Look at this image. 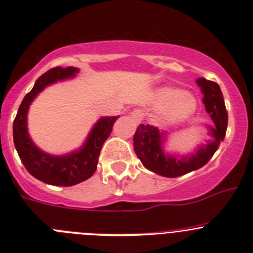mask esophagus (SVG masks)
<instances>
[{"mask_svg": "<svg viewBox=\"0 0 253 253\" xmlns=\"http://www.w3.org/2000/svg\"><path fill=\"white\" fill-rule=\"evenodd\" d=\"M130 116H131V118H134L135 121L138 122V123H140V122L143 119V112L141 110H138V108L137 110L132 111V112L130 113Z\"/></svg>", "mask_w": 253, "mask_h": 253, "instance_id": "esophagus-1", "label": "esophagus"}]
</instances>
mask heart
I'll return each instance as SVG.
<instances>
[{
	"label": "heart",
	"mask_w": 253,
	"mask_h": 253,
	"mask_svg": "<svg viewBox=\"0 0 253 253\" xmlns=\"http://www.w3.org/2000/svg\"><path fill=\"white\" fill-rule=\"evenodd\" d=\"M158 99L160 102H172L167 108L165 116L169 121H180L192 115L195 110V99L191 95H186L177 89H163L159 91Z\"/></svg>",
	"instance_id": "b5f03b06"
}]
</instances>
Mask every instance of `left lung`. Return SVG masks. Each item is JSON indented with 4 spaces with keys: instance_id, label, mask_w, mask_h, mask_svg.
<instances>
[{
    "instance_id": "obj_1",
    "label": "left lung",
    "mask_w": 253,
    "mask_h": 253,
    "mask_svg": "<svg viewBox=\"0 0 253 253\" xmlns=\"http://www.w3.org/2000/svg\"><path fill=\"white\" fill-rule=\"evenodd\" d=\"M197 83L202 86L203 102L206 112L210 115L214 123V127L209 126V134L212 135L213 140L208 145L202 146L194 154L188 157L178 158L176 156H165L162 149L164 134L159 131L158 127L149 124H140L137 126L134 135L135 152L142 164L158 175L165 177H178L200 169L211 159L214 152L218 149L219 143L224 140L228 126V113L219 85L205 78H198Z\"/></svg>"
}]
</instances>
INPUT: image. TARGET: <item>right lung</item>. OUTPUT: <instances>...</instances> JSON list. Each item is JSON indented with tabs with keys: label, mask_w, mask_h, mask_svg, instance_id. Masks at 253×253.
Instances as JSON below:
<instances>
[{
	"label": "right lung",
	"mask_w": 253,
	"mask_h": 253,
	"mask_svg": "<svg viewBox=\"0 0 253 253\" xmlns=\"http://www.w3.org/2000/svg\"><path fill=\"white\" fill-rule=\"evenodd\" d=\"M78 70L76 67H54L43 73L36 81L32 90L21 101L17 117L13 123V138L19 157L24 167L37 180L54 186L69 187L88 180L97 167L102 145L112 132L113 124L119 117H105L95 124L88 140L80 151L67 156L55 157L44 153L35 146L29 136L26 118L29 106L36 95L49 84L73 77Z\"/></svg>",
	"instance_id": "obj_1"
}]
</instances>
